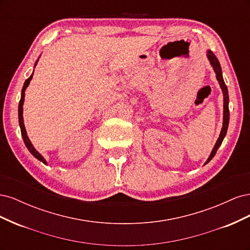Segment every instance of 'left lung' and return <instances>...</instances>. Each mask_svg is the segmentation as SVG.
<instances>
[{
	"label": "left lung",
	"instance_id": "1",
	"mask_svg": "<svg viewBox=\"0 0 250 250\" xmlns=\"http://www.w3.org/2000/svg\"><path fill=\"white\" fill-rule=\"evenodd\" d=\"M207 57L208 59V62L210 63V65L213 66V70L216 74V78L219 82V85H220V88L222 90V94H223V123H222V128H221V131L220 134H219V138L215 144V146L211 150V152L208 156V158L207 160L206 164L207 165L211 158H213L217 152L218 148L221 146V144L225 138L226 132H228V128H229V90H228V86H226L225 82L223 80V76H222V69H221V65L220 62H219L218 58L216 57V55L214 54L213 52L210 50L207 51Z\"/></svg>",
	"mask_w": 250,
	"mask_h": 250
}]
</instances>
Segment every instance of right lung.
<instances>
[{
	"label": "right lung",
	"instance_id": "obj_1",
	"mask_svg": "<svg viewBox=\"0 0 250 250\" xmlns=\"http://www.w3.org/2000/svg\"><path fill=\"white\" fill-rule=\"evenodd\" d=\"M40 57H41V56H40ZM40 57L37 58V60L35 62V63H34V67L36 66L37 62H39V59H40ZM33 74H34V70H33L32 74L30 75V77L25 81V83H24V86H22V88H21V100H20V103H19V124H20V127H21V132L22 140H24L25 145H26V147L28 148V150L30 151V153H31L35 158H37V160L41 161L42 163H43L44 165H48L47 161L44 160V157H43V156L39 152V151H37V150L34 148V146L32 145L31 141L29 140V138H28V134H27V131H26V128H25V125H24V117H22V109H24V108H22V105H24V101H25V90H26V88L28 87V85L30 84V81L32 80Z\"/></svg>",
	"mask_w": 250,
	"mask_h": 250
}]
</instances>
